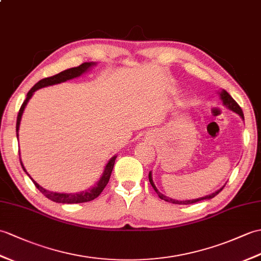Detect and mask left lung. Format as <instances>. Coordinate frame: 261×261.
Returning a JSON list of instances; mask_svg holds the SVG:
<instances>
[{
    "mask_svg": "<svg viewBox=\"0 0 261 261\" xmlns=\"http://www.w3.org/2000/svg\"><path fill=\"white\" fill-rule=\"evenodd\" d=\"M220 98H221V100H222V102H223V106H226V107H227L228 109H230V110H231V111H233V112H236V113H238L239 116L242 118V120H245V118H244V112H242L241 108L239 107L238 103L232 99V96L230 95V94L227 92V91H225V90L221 91V92H220ZM149 181H150L151 186L153 187L154 191H155L156 193H158V196H159L160 199L165 200V201H168V202L175 203V204H191V203H195V202H198V201H201V200L213 199L214 197H216V196L218 195V193H219V192L223 189V187H225V186H223L222 188H220L219 190H217L216 192H213V193H211V195H209V196H205V197H202V198H198V199L184 200V201H179V200H174V199H171V198H167L166 196H163L162 193H160V192L158 191V189H156V187H155L154 184H153L152 175H151V172H149Z\"/></svg>",
    "mask_w": 261,
    "mask_h": 261,
    "instance_id": "8db88e82",
    "label": "left lung"
}]
</instances>
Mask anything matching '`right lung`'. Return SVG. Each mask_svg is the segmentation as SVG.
<instances>
[{"label":"right lung","instance_id":"obj_1","mask_svg":"<svg viewBox=\"0 0 261 261\" xmlns=\"http://www.w3.org/2000/svg\"><path fill=\"white\" fill-rule=\"evenodd\" d=\"M95 63L93 62H86V63H82L81 65L76 66V68H71L68 69L65 71L60 72V73L53 75V76H48V77H44L40 80L38 83L35 84L34 87H32V89L29 91L28 95H27V99L24 100V102L22 103V106L20 108V111L19 114H17V119H16V137L19 138V128H20V122H21V118H22V114L24 111V108L27 107L29 100L31 99V96L33 95V93L35 92L36 90H39L41 88H44V87H48V86H53V84H58V83H61V82H65L68 80H71V79H74L80 76L81 74H83L84 72H87L91 66L94 65ZM116 158L117 155L112 156L110 159V161L108 162V165L106 166L105 171H103L102 177L100 178V180L96 182V185H94V187L91 188V189H88L86 191H81V192H77V193H58V192H53V191H48L44 188H42L40 185H38L35 182V181L30 177V174L28 173V171L25 170V168H24L23 163L21 161L20 158V162H21V166L23 168L24 172H25L31 180L33 181V184L35 185V187L38 188V189L43 193V195L47 198L52 200L54 202H59V203H82V202H88L91 201V200L95 199L98 197L100 193L105 189L106 186L109 182V179H110V175L111 172L113 170V166H114V162H116Z\"/></svg>","mask_w":261,"mask_h":261}]
</instances>
